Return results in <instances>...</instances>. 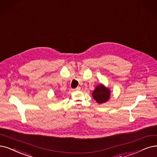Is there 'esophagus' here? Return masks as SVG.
Segmentation results:
<instances>
[{"mask_svg": "<svg viewBox=\"0 0 157 157\" xmlns=\"http://www.w3.org/2000/svg\"><path fill=\"white\" fill-rule=\"evenodd\" d=\"M80 90V87H77V88H75V89H74V90H73V91H78V90Z\"/></svg>", "mask_w": 157, "mask_h": 157, "instance_id": "obj_1", "label": "esophagus"}]
</instances>
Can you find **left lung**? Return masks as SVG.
<instances>
[{
  "mask_svg": "<svg viewBox=\"0 0 157 157\" xmlns=\"http://www.w3.org/2000/svg\"><path fill=\"white\" fill-rule=\"evenodd\" d=\"M110 93L111 91L109 88L105 87L103 84H100L96 86L92 93V95L97 103L102 104L107 102L109 99Z\"/></svg>",
  "mask_w": 157,
  "mask_h": 157,
  "instance_id": "left-lung-1",
  "label": "left lung"
}]
</instances>
